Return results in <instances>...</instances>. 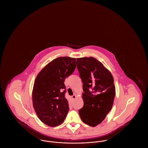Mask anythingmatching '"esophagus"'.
<instances>
[{"instance_id":"34e87169","label":"esophagus","mask_w":148,"mask_h":148,"mask_svg":"<svg viewBox=\"0 0 148 148\" xmlns=\"http://www.w3.org/2000/svg\"><path fill=\"white\" fill-rule=\"evenodd\" d=\"M76 97H77V96L75 95H73L71 96V99H74L76 98Z\"/></svg>"}]
</instances>
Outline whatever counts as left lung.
<instances>
[{
    "label": "left lung",
    "instance_id": "obj_1",
    "mask_svg": "<svg viewBox=\"0 0 148 148\" xmlns=\"http://www.w3.org/2000/svg\"><path fill=\"white\" fill-rule=\"evenodd\" d=\"M76 63L84 91V106L79 114L84 123L95 127L104 120L113 106L115 95L114 79L94 58H77Z\"/></svg>",
    "mask_w": 148,
    "mask_h": 148
}]
</instances>
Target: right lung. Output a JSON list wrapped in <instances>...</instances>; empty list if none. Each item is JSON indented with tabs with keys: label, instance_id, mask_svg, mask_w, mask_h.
Listing matches in <instances>:
<instances>
[{
	"label": "right lung",
	"instance_id": "add662e5",
	"mask_svg": "<svg viewBox=\"0 0 148 148\" xmlns=\"http://www.w3.org/2000/svg\"><path fill=\"white\" fill-rule=\"evenodd\" d=\"M76 59L59 57L53 60L39 72L35 79L32 99L38 118L50 127L61 124L69 110L65 97V79L76 68Z\"/></svg>",
	"mask_w": 148,
	"mask_h": 148
}]
</instances>
